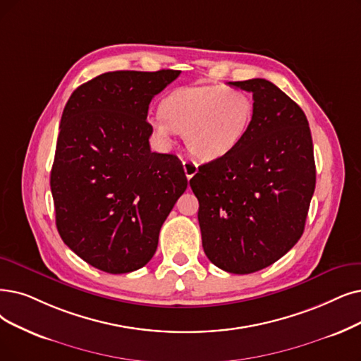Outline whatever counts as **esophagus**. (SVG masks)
I'll list each match as a JSON object with an SVG mask.
<instances>
[{"label": "esophagus", "mask_w": 361, "mask_h": 361, "mask_svg": "<svg viewBox=\"0 0 361 361\" xmlns=\"http://www.w3.org/2000/svg\"><path fill=\"white\" fill-rule=\"evenodd\" d=\"M183 170H185L186 178L191 179V178L195 175V173L198 171V166H197V163L192 161V160H185V161H183Z\"/></svg>", "instance_id": "obj_1"}]
</instances>
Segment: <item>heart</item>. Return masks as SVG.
Here are the masks:
<instances>
[{
    "mask_svg": "<svg viewBox=\"0 0 361 361\" xmlns=\"http://www.w3.org/2000/svg\"><path fill=\"white\" fill-rule=\"evenodd\" d=\"M252 96L222 84L185 85L170 92L160 104V115L149 124L169 142L183 133L188 149L201 160H216L233 151L246 136L253 120Z\"/></svg>",
    "mask_w": 361,
    "mask_h": 361,
    "instance_id": "heart-1",
    "label": "heart"
}]
</instances>
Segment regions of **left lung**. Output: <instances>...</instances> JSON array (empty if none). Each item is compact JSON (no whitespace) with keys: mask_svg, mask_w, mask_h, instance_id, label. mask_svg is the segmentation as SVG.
I'll list each match as a JSON object with an SVG mask.
<instances>
[{"mask_svg":"<svg viewBox=\"0 0 361 361\" xmlns=\"http://www.w3.org/2000/svg\"><path fill=\"white\" fill-rule=\"evenodd\" d=\"M253 93V120L229 154L198 167L190 180L210 262L233 274L264 269L304 233L315 190L308 120L298 104L264 78L231 81Z\"/></svg>","mask_w":361,"mask_h":361,"instance_id":"1","label":"left lung"}]
</instances>
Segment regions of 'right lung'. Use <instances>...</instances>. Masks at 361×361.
<instances>
[{"label": "right lung", "mask_w": 361, "mask_h": 361, "mask_svg": "<svg viewBox=\"0 0 361 361\" xmlns=\"http://www.w3.org/2000/svg\"><path fill=\"white\" fill-rule=\"evenodd\" d=\"M180 71H115L81 84L65 105L50 175L66 246L109 274L147 265L188 180L179 158L151 152L155 94Z\"/></svg>", "instance_id": "obj_1"}]
</instances>
